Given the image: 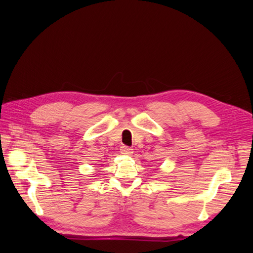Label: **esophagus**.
Instances as JSON below:
<instances>
[{"label": "esophagus", "instance_id": "1", "mask_svg": "<svg viewBox=\"0 0 253 253\" xmlns=\"http://www.w3.org/2000/svg\"><path fill=\"white\" fill-rule=\"evenodd\" d=\"M120 152L125 155H132L133 154V149L129 148V147H126V145H122V147L120 148Z\"/></svg>", "mask_w": 253, "mask_h": 253}]
</instances>
